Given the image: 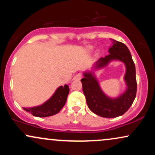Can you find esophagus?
Returning <instances> with one entry per match:
<instances>
[{
  "label": "esophagus",
  "instance_id": "esophagus-1",
  "mask_svg": "<svg viewBox=\"0 0 155 155\" xmlns=\"http://www.w3.org/2000/svg\"><path fill=\"white\" fill-rule=\"evenodd\" d=\"M81 77H82V74H81V73H79V74H77L76 75L74 76V80H80L81 79Z\"/></svg>",
  "mask_w": 155,
  "mask_h": 155
}]
</instances>
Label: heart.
<instances>
[{"instance_id":"1","label":"heart","mask_w":155,"mask_h":155,"mask_svg":"<svg viewBox=\"0 0 155 155\" xmlns=\"http://www.w3.org/2000/svg\"><path fill=\"white\" fill-rule=\"evenodd\" d=\"M92 49V47H88V49H89V50H91Z\"/></svg>"}]
</instances>
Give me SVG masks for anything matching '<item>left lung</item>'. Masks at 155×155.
<instances>
[{
    "label": "left lung",
    "mask_w": 155,
    "mask_h": 155,
    "mask_svg": "<svg viewBox=\"0 0 155 155\" xmlns=\"http://www.w3.org/2000/svg\"><path fill=\"white\" fill-rule=\"evenodd\" d=\"M113 41L108 49L110 54L101 58L95 63V68L98 69L106 66L112 60L123 62L126 67L124 78L127 84L125 92L118 97L111 98L102 91L92 72L84 73V78L81 79L89 108L95 114L106 118H115L124 114L133 104L137 91L136 67L128 48L122 42Z\"/></svg>",
    "instance_id": "left-lung-1"
}]
</instances>
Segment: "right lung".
I'll use <instances>...</instances> for the list:
<instances>
[{"label": "right lung", "mask_w": 155, "mask_h": 155, "mask_svg": "<svg viewBox=\"0 0 155 155\" xmlns=\"http://www.w3.org/2000/svg\"><path fill=\"white\" fill-rule=\"evenodd\" d=\"M69 87L67 84L60 86L57 89L50 98L41 106L33 108H23L27 112L38 117H47L56 114L59 112L66 102Z\"/></svg>", "instance_id": "1"}]
</instances>
